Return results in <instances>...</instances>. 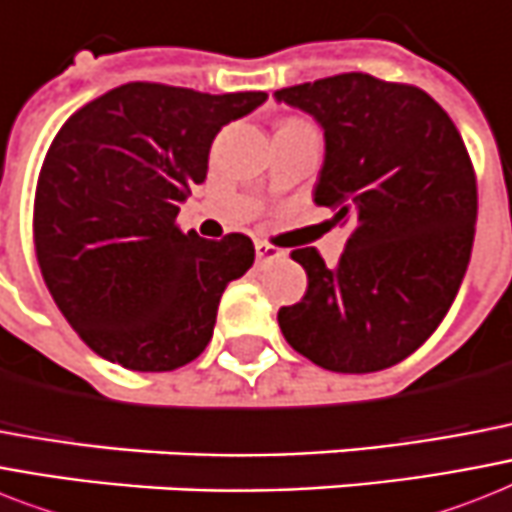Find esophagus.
Returning <instances> with one entry per match:
<instances>
[{"mask_svg":"<svg viewBox=\"0 0 512 512\" xmlns=\"http://www.w3.org/2000/svg\"><path fill=\"white\" fill-rule=\"evenodd\" d=\"M255 252H257V263H268V260H276V257L284 255V249L273 247L268 242H255Z\"/></svg>","mask_w":512,"mask_h":512,"instance_id":"esophagus-1","label":"esophagus"}]
</instances>
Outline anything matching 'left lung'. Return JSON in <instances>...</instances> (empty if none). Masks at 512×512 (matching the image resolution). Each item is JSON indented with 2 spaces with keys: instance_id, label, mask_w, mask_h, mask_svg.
Returning <instances> with one entry per match:
<instances>
[{
  "instance_id": "left-lung-1",
  "label": "left lung",
  "mask_w": 512,
  "mask_h": 512,
  "mask_svg": "<svg viewBox=\"0 0 512 512\" xmlns=\"http://www.w3.org/2000/svg\"><path fill=\"white\" fill-rule=\"evenodd\" d=\"M326 131L315 202L350 223L334 268L294 249L307 273L278 326L326 371L373 373L421 347L450 310L476 234V170L458 126L413 83L339 73L276 91Z\"/></svg>"
}]
</instances>
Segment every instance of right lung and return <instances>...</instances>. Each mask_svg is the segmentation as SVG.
<instances>
[{
  "mask_svg": "<svg viewBox=\"0 0 512 512\" xmlns=\"http://www.w3.org/2000/svg\"><path fill=\"white\" fill-rule=\"evenodd\" d=\"M265 99L134 81L62 123L36 181L33 247L54 305L99 357L162 373L205 352L255 244L184 234L178 205L205 181L220 128Z\"/></svg>",
  "mask_w": 512,
  "mask_h": 512,
  "instance_id": "right-lung-1",
  "label": "right lung"
}]
</instances>
